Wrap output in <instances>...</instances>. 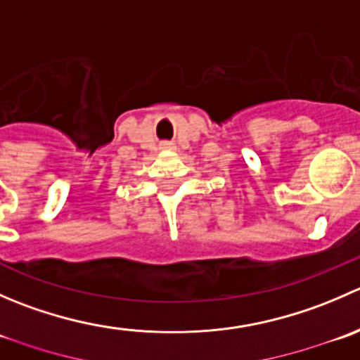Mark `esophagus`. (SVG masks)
<instances>
[{
	"label": "esophagus",
	"mask_w": 360,
	"mask_h": 360,
	"mask_svg": "<svg viewBox=\"0 0 360 360\" xmlns=\"http://www.w3.org/2000/svg\"><path fill=\"white\" fill-rule=\"evenodd\" d=\"M160 150H174V144L169 141H163V143H160Z\"/></svg>",
	"instance_id": "1"
}]
</instances>
